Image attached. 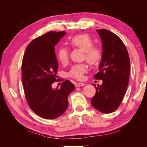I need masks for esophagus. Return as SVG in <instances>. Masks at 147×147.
<instances>
[{"mask_svg": "<svg viewBox=\"0 0 147 147\" xmlns=\"http://www.w3.org/2000/svg\"><path fill=\"white\" fill-rule=\"evenodd\" d=\"M85 85V84L83 83H78L76 84H75V86L76 87H80V86H83Z\"/></svg>", "mask_w": 147, "mask_h": 147, "instance_id": "esophagus-1", "label": "esophagus"}]
</instances>
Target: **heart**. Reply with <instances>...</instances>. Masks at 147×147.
Here are the masks:
<instances>
[{
    "mask_svg": "<svg viewBox=\"0 0 147 147\" xmlns=\"http://www.w3.org/2000/svg\"><path fill=\"white\" fill-rule=\"evenodd\" d=\"M70 45L74 48L81 50L84 53V58L91 65H95L100 61L102 53L100 49L97 47H92L93 41L87 34L78 35L74 37L69 42ZM57 57L62 64L67 63L69 51L65 47H60L57 51ZM87 67L85 64L74 65L69 72V76L79 80L83 79L84 75L87 72Z\"/></svg>",
    "mask_w": 147,
    "mask_h": 147,
    "instance_id": "obj_1",
    "label": "heart"
}]
</instances>
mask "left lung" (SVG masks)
<instances>
[{
	"label": "left lung",
	"instance_id": "obj_1",
	"mask_svg": "<svg viewBox=\"0 0 147 147\" xmlns=\"http://www.w3.org/2000/svg\"><path fill=\"white\" fill-rule=\"evenodd\" d=\"M102 43V56L99 72L94 78L102 80V85L96 87L91 99L94 107L104 113L117 110L123 99L128 86L130 59L127 49L120 38L106 29H97Z\"/></svg>",
	"mask_w": 147,
	"mask_h": 147
}]
</instances>
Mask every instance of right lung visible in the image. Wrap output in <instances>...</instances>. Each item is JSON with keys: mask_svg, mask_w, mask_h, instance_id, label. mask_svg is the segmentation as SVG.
<instances>
[{"mask_svg": "<svg viewBox=\"0 0 147 147\" xmlns=\"http://www.w3.org/2000/svg\"><path fill=\"white\" fill-rule=\"evenodd\" d=\"M66 34L48 32L31 42L22 62V80L26 99L33 112L42 118L51 119L60 117L68 107V96L75 89L69 80L61 88L53 89L57 81L58 64L55 47Z\"/></svg>", "mask_w": 147, "mask_h": 147, "instance_id": "add662e5", "label": "right lung"}]
</instances>
